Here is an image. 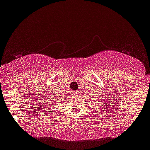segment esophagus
Instances as JSON below:
<instances>
[{
  "label": "esophagus",
  "instance_id": "34e87169",
  "mask_svg": "<svg viewBox=\"0 0 150 150\" xmlns=\"http://www.w3.org/2000/svg\"><path fill=\"white\" fill-rule=\"evenodd\" d=\"M72 94L74 95V96H75V97H77L78 96V94H79V93H78V91H72Z\"/></svg>",
  "mask_w": 150,
  "mask_h": 150
}]
</instances>
